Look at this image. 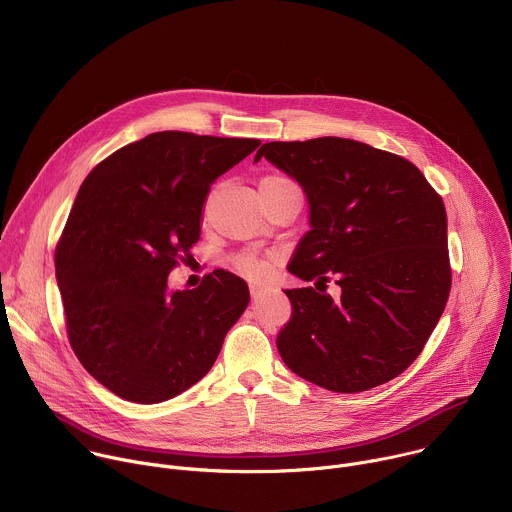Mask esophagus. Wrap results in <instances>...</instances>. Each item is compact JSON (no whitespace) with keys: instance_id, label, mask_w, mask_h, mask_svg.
I'll use <instances>...</instances> for the list:
<instances>
[{"instance_id":"obj_1","label":"esophagus","mask_w":512,"mask_h":512,"mask_svg":"<svg viewBox=\"0 0 512 512\" xmlns=\"http://www.w3.org/2000/svg\"><path fill=\"white\" fill-rule=\"evenodd\" d=\"M249 289H251V296H253V298H257V294L261 291V285H259V283H251V285H249Z\"/></svg>"}]
</instances>
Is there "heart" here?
<instances>
[{"instance_id": "heart-1", "label": "heart", "mask_w": 512, "mask_h": 512, "mask_svg": "<svg viewBox=\"0 0 512 512\" xmlns=\"http://www.w3.org/2000/svg\"><path fill=\"white\" fill-rule=\"evenodd\" d=\"M289 180H285V178H281V176H267V178H263L261 180V184H259V190H263V188H273V186H281V184H287ZM235 267L243 273V275H247V277H251V279H259V277H263L265 273H267V263L263 261V259H259V257H255V255H239L237 259H235Z\"/></svg>"}]
</instances>
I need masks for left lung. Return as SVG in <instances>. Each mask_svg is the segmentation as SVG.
Listing matches in <instances>:
<instances>
[{
	"label": "left lung",
	"instance_id": "1",
	"mask_svg": "<svg viewBox=\"0 0 512 512\" xmlns=\"http://www.w3.org/2000/svg\"><path fill=\"white\" fill-rule=\"evenodd\" d=\"M296 178L310 231L289 273L316 287L285 289L291 318L277 350L302 379L334 393L379 387L419 356L452 285L442 196L405 158L344 137L263 143ZM334 278L343 294L324 295Z\"/></svg>",
	"mask_w": 512,
	"mask_h": 512
}]
</instances>
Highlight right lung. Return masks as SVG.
<instances>
[{
    "instance_id": "1",
    "label": "right lung",
    "mask_w": 512,
    "mask_h": 512,
    "mask_svg": "<svg viewBox=\"0 0 512 512\" xmlns=\"http://www.w3.org/2000/svg\"><path fill=\"white\" fill-rule=\"evenodd\" d=\"M259 139L158 131L85 178L56 245L72 350L121 399L162 403L198 383L249 304L247 283L208 273L170 291L168 275L200 239L210 184Z\"/></svg>"
}]
</instances>
